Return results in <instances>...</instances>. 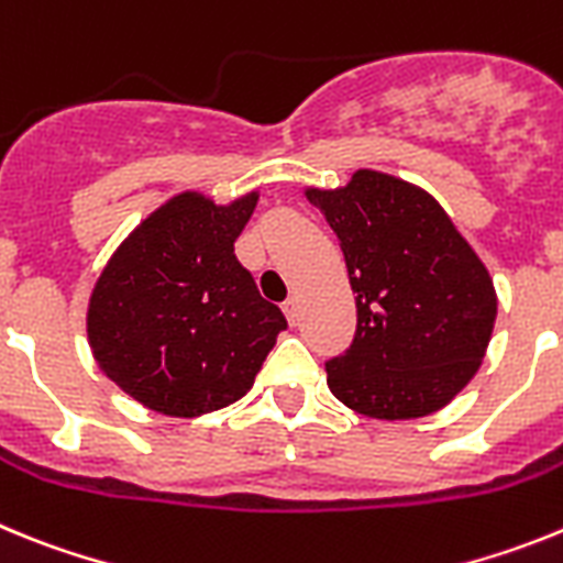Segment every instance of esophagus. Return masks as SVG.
<instances>
[{"label":"esophagus","mask_w":563,"mask_h":563,"mask_svg":"<svg viewBox=\"0 0 563 563\" xmlns=\"http://www.w3.org/2000/svg\"><path fill=\"white\" fill-rule=\"evenodd\" d=\"M285 316L292 327L298 324V318H301V307H298V298H287L285 301Z\"/></svg>","instance_id":"1"}]
</instances>
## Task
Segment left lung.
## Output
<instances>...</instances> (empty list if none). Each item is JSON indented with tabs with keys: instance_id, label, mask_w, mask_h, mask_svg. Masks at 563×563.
Segmentation results:
<instances>
[{
	"instance_id": "1",
	"label": "left lung",
	"mask_w": 563,
	"mask_h": 563,
	"mask_svg": "<svg viewBox=\"0 0 563 563\" xmlns=\"http://www.w3.org/2000/svg\"><path fill=\"white\" fill-rule=\"evenodd\" d=\"M341 242L357 330L327 363V386L357 415L417 420L479 372L494 335V278L445 208L395 174L357 168L346 186H307Z\"/></svg>"
}]
</instances>
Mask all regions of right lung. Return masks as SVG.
I'll return each instance as SVG.
<instances>
[{
    "label": "right lung",
    "mask_w": 563,
    "mask_h": 563,
    "mask_svg": "<svg viewBox=\"0 0 563 563\" xmlns=\"http://www.w3.org/2000/svg\"><path fill=\"white\" fill-rule=\"evenodd\" d=\"M256 202L258 188L231 202L174 194L114 247L89 292L98 369L157 415L191 420L245 397L287 330L233 253Z\"/></svg>",
    "instance_id": "right-lung-1"
}]
</instances>
